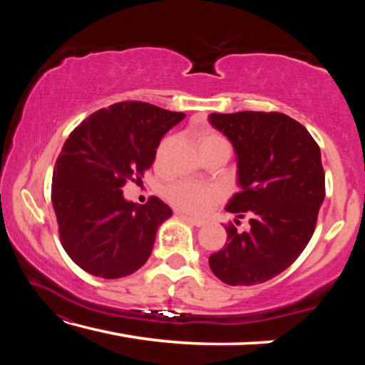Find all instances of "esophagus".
Listing matches in <instances>:
<instances>
[{
	"instance_id": "esophagus-1",
	"label": "esophagus",
	"mask_w": 365,
	"mask_h": 365,
	"mask_svg": "<svg viewBox=\"0 0 365 365\" xmlns=\"http://www.w3.org/2000/svg\"><path fill=\"white\" fill-rule=\"evenodd\" d=\"M182 219H183L185 222H188L190 225H195V227H202V225H205V222H202V220H200V219H193V217H188V215H182Z\"/></svg>"
}]
</instances>
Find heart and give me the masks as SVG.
Masks as SVG:
<instances>
[{
    "label": "heart",
    "mask_w": 365,
    "mask_h": 365,
    "mask_svg": "<svg viewBox=\"0 0 365 365\" xmlns=\"http://www.w3.org/2000/svg\"><path fill=\"white\" fill-rule=\"evenodd\" d=\"M170 143H172L170 137L160 141L156 151L158 163H160V160L164 159ZM222 146H228L227 140L222 137V135L215 133L212 130L201 132L200 148L202 153L214 150V148H222ZM164 195H165V200H168L170 205L177 209V211L188 215H195V217L206 215L222 200V191L219 188L207 187V185H200L193 182L172 183L165 188Z\"/></svg>",
    "instance_id": "obj_1"
}]
</instances>
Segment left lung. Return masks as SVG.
I'll return each mask as SVG.
<instances>
[{
	"mask_svg": "<svg viewBox=\"0 0 365 365\" xmlns=\"http://www.w3.org/2000/svg\"><path fill=\"white\" fill-rule=\"evenodd\" d=\"M209 122L237 153L242 190L227 211L250 217L245 232L225 227L227 243L209 256V267L227 285H259L288 269L316 230L325 197L320 148L282 113H214Z\"/></svg>",
	"mask_w": 365,
	"mask_h": 365,
	"instance_id": "left-lung-1",
	"label": "left lung"
}]
</instances>
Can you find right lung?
I'll list each match as a JSON object with an SVG mask.
<instances>
[{
	"label": "right lung",
	"instance_id": "right-lung-1",
	"mask_svg": "<svg viewBox=\"0 0 365 365\" xmlns=\"http://www.w3.org/2000/svg\"><path fill=\"white\" fill-rule=\"evenodd\" d=\"M183 117L150 103L122 101L96 110L66 140L53 170L51 201L61 245L80 269L120 279L148 261L172 209L156 196L135 205L122 187L141 182L160 138Z\"/></svg>",
	"mask_w": 365,
	"mask_h": 365
}]
</instances>
